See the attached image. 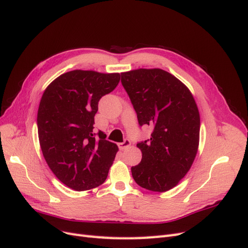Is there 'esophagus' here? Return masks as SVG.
Returning a JSON list of instances; mask_svg holds the SVG:
<instances>
[{
  "label": "esophagus",
  "mask_w": 248,
  "mask_h": 248,
  "mask_svg": "<svg viewBox=\"0 0 248 248\" xmlns=\"http://www.w3.org/2000/svg\"><path fill=\"white\" fill-rule=\"evenodd\" d=\"M130 145H131L130 140L126 139L123 142H120V144H119L118 146H119L120 150H125V149H127V148H129V147H130Z\"/></svg>",
  "instance_id": "34e87169"
}]
</instances>
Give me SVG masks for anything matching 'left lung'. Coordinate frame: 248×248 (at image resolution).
Wrapping results in <instances>:
<instances>
[{"label":"left lung","instance_id":"8db88e82","mask_svg":"<svg viewBox=\"0 0 248 248\" xmlns=\"http://www.w3.org/2000/svg\"><path fill=\"white\" fill-rule=\"evenodd\" d=\"M121 81L137 111L139 124L153 128L139 142L141 161L131 168L140 187L164 192L187 174L198 153L200 112L189 89L159 68L121 73Z\"/></svg>","mask_w":248,"mask_h":248}]
</instances>
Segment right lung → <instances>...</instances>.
Wrapping results in <instances>:
<instances>
[{"label": "right lung", "mask_w": 248, "mask_h": 248, "mask_svg": "<svg viewBox=\"0 0 248 248\" xmlns=\"http://www.w3.org/2000/svg\"><path fill=\"white\" fill-rule=\"evenodd\" d=\"M120 81V73L72 70L52 80L37 115L41 151L55 176L69 188L84 191L108 178L118 146L98 132L94 116L98 101Z\"/></svg>", "instance_id": "right-lung-1"}]
</instances>
